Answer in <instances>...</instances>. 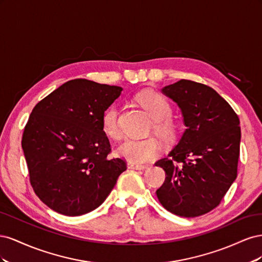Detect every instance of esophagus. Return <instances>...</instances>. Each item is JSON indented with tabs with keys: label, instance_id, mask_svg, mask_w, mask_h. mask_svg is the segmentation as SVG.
I'll return each instance as SVG.
<instances>
[{
	"label": "esophagus",
	"instance_id": "esophagus-1",
	"mask_svg": "<svg viewBox=\"0 0 262 262\" xmlns=\"http://www.w3.org/2000/svg\"><path fill=\"white\" fill-rule=\"evenodd\" d=\"M128 168L136 169V170H143V169L147 168V166L146 165H139V164H136V163L129 162L128 163Z\"/></svg>",
	"mask_w": 262,
	"mask_h": 262
}]
</instances>
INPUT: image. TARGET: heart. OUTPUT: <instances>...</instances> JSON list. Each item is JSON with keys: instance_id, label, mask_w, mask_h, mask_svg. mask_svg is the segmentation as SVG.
I'll list each match as a JSON object with an SVG mask.
<instances>
[{"instance_id": "obj_1", "label": "heart", "mask_w": 262, "mask_h": 262, "mask_svg": "<svg viewBox=\"0 0 262 262\" xmlns=\"http://www.w3.org/2000/svg\"><path fill=\"white\" fill-rule=\"evenodd\" d=\"M137 101L143 107L154 122V131L166 142L173 141L178 133V124L171 118L172 107L163 95L154 91H144L138 94ZM101 129L107 137L114 140L121 138V128L119 123V109L110 106L101 116ZM162 145L154 138L128 139L118 147V155L136 164H145L153 161L161 154Z\"/></svg>"}]
</instances>
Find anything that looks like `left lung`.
<instances>
[{"mask_svg":"<svg viewBox=\"0 0 262 262\" xmlns=\"http://www.w3.org/2000/svg\"><path fill=\"white\" fill-rule=\"evenodd\" d=\"M162 92L177 102L187 129L169 155L155 164L166 173L156 195L176 215L200 216L217 207L237 177L239 119L208 85L180 80Z\"/></svg>","mask_w":262,"mask_h":262,"instance_id":"left-lung-1","label":"left lung"}]
</instances>
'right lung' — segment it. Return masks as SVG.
<instances>
[{
  "instance_id": "add662e5",
  "label": "right lung",
  "mask_w": 262,
  "mask_h": 262,
  "mask_svg": "<svg viewBox=\"0 0 262 262\" xmlns=\"http://www.w3.org/2000/svg\"><path fill=\"white\" fill-rule=\"evenodd\" d=\"M121 91L76 78L34 107L21 147L30 185L53 211L78 216L95 210L126 169L123 158L109 157L112 146L101 129L102 114Z\"/></svg>"
}]
</instances>
